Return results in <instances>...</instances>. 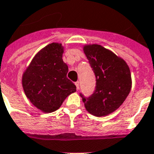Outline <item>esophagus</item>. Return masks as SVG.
<instances>
[{
	"label": "esophagus",
	"mask_w": 154,
	"mask_h": 154,
	"mask_svg": "<svg viewBox=\"0 0 154 154\" xmlns=\"http://www.w3.org/2000/svg\"><path fill=\"white\" fill-rule=\"evenodd\" d=\"M75 85H76L77 90L78 91V90H79V82H75Z\"/></svg>",
	"instance_id": "esophagus-1"
}]
</instances>
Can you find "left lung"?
Segmentation results:
<instances>
[{"label": "left lung", "mask_w": 154, "mask_h": 154, "mask_svg": "<svg viewBox=\"0 0 154 154\" xmlns=\"http://www.w3.org/2000/svg\"><path fill=\"white\" fill-rule=\"evenodd\" d=\"M96 77V86L91 96L82 101L86 111L95 117H104L120 107L131 89L129 66L123 59L98 44L83 45Z\"/></svg>", "instance_id": "8db88e82"}]
</instances>
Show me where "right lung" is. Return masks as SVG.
<instances>
[{
    "instance_id": "right-lung-1",
    "label": "right lung",
    "mask_w": 154,
    "mask_h": 154,
    "mask_svg": "<svg viewBox=\"0 0 154 154\" xmlns=\"http://www.w3.org/2000/svg\"><path fill=\"white\" fill-rule=\"evenodd\" d=\"M63 46L53 42L38 51L22 76L26 96L45 113L54 112L76 86L67 77L68 67L63 61Z\"/></svg>"
}]
</instances>
